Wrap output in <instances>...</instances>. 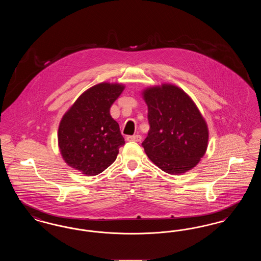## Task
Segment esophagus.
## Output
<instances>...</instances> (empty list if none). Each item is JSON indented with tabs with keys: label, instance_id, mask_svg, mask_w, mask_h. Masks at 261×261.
<instances>
[{
	"label": "esophagus",
	"instance_id": "34e87169",
	"mask_svg": "<svg viewBox=\"0 0 261 261\" xmlns=\"http://www.w3.org/2000/svg\"><path fill=\"white\" fill-rule=\"evenodd\" d=\"M142 137L140 135H133V136L127 137V141H133V142H141Z\"/></svg>",
	"mask_w": 261,
	"mask_h": 261
}]
</instances>
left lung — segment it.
<instances>
[{
  "mask_svg": "<svg viewBox=\"0 0 261 261\" xmlns=\"http://www.w3.org/2000/svg\"><path fill=\"white\" fill-rule=\"evenodd\" d=\"M149 130L142 143L146 154L171 175L193 169L208 146V127L197 105L181 88L162 83L143 90Z\"/></svg>",
  "mask_w": 261,
  "mask_h": 261,
  "instance_id": "1",
  "label": "left lung"
}]
</instances>
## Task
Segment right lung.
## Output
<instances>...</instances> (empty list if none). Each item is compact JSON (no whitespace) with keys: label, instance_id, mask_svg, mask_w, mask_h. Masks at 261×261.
I'll use <instances>...</instances> for the list:
<instances>
[{"label":"right lung","instance_id":"right-lung-1","mask_svg":"<svg viewBox=\"0 0 261 261\" xmlns=\"http://www.w3.org/2000/svg\"><path fill=\"white\" fill-rule=\"evenodd\" d=\"M124 88V84L117 82L94 85L63 114L58 145L68 166L87 176H95L116 160L124 138L110 110Z\"/></svg>","mask_w":261,"mask_h":261}]
</instances>
